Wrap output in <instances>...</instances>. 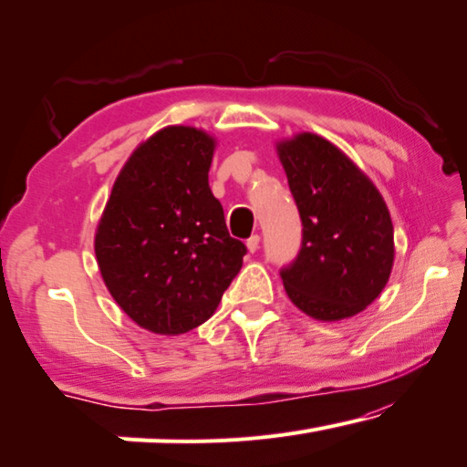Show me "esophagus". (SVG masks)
<instances>
[{"instance_id":"esophagus-1","label":"esophagus","mask_w":467,"mask_h":467,"mask_svg":"<svg viewBox=\"0 0 467 467\" xmlns=\"http://www.w3.org/2000/svg\"><path fill=\"white\" fill-rule=\"evenodd\" d=\"M245 245H247V251H249V254H255V251H257V249H260V236H257V234H254V236H249V239H247V243H245Z\"/></svg>"}]
</instances>
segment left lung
Returning <instances> with one entry per match:
<instances>
[{
	"mask_svg": "<svg viewBox=\"0 0 467 467\" xmlns=\"http://www.w3.org/2000/svg\"><path fill=\"white\" fill-rule=\"evenodd\" d=\"M276 153L303 224L297 260L280 272L288 299L320 322L364 312L395 264L393 222L380 191L314 132L276 140Z\"/></svg>",
	"mask_w": 467,
	"mask_h": 467,
	"instance_id": "8db88e82",
	"label": "left lung"
}]
</instances>
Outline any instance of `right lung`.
<instances>
[{"label": "right lung", "instance_id": "add662e5", "mask_svg": "<svg viewBox=\"0 0 467 467\" xmlns=\"http://www.w3.org/2000/svg\"><path fill=\"white\" fill-rule=\"evenodd\" d=\"M218 140L172 124L137 145L95 228L109 295L132 322L176 337L210 320L247 254L207 184Z\"/></svg>", "mask_w": 467, "mask_h": 467}]
</instances>
